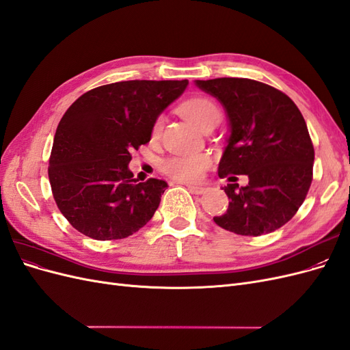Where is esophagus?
I'll list each match as a JSON object with an SVG mask.
<instances>
[{
  "instance_id": "34e87169",
  "label": "esophagus",
  "mask_w": 350,
  "mask_h": 350,
  "mask_svg": "<svg viewBox=\"0 0 350 350\" xmlns=\"http://www.w3.org/2000/svg\"><path fill=\"white\" fill-rule=\"evenodd\" d=\"M187 188L191 191L193 194H204L206 193V188L204 187H200V185H193V184H185Z\"/></svg>"
}]
</instances>
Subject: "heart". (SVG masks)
<instances>
[{
    "instance_id": "1",
    "label": "heart",
    "mask_w": 350,
    "mask_h": 350,
    "mask_svg": "<svg viewBox=\"0 0 350 350\" xmlns=\"http://www.w3.org/2000/svg\"><path fill=\"white\" fill-rule=\"evenodd\" d=\"M179 112L187 121L194 124L201 129L208 120L219 113V109L213 100L203 96H196L185 100ZM161 120H157L153 126V135H157L161 131ZM208 166V157L206 154H191V156H176L163 162L162 169L166 175H169L178 181H197L203 175L204 169Z\"/></svg>"
}]
</instances>
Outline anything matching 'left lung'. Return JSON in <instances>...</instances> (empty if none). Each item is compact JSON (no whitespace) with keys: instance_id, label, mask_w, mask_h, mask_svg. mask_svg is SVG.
I'll return each instance as SVG.
<instances>
[{"instance_id":"1","label":"left lung","mask_w":350,"mask_h":350,"mask_svg":"<svg viewBox=\"0 0 350 350\" xmlns=\"http://www.w3.org/2000/svg\"><path fill=\"white\" fill-rule=\"evenodd\" d=\"M224 107L229 137L219 162L229 207L215 224L238 235L260 237L282 228L304 203L312 181L314 147L301 111L278 89L250 79L196 80Z\"/></svg>"}]
</instances>
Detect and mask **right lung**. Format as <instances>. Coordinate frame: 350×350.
I'll return each mask as SVG.
<instances>
[{"label": "right lung", "instance_id": "right-lung-1", "mask_svg": "<svg viewBox=\"0 0 350 350\" xmlns=\"http://www.w3.org/2000/svg\"><path fill=\"white\" fill-rule=\"evenodd\" d=\"M188 80H130L92 89L62 116L49 157L55 203L70 225L98 241L122 239L149 221L167 184L137 183L131 152L147 144L157 116Z\"/></svg>", "mask_w": 350, "mask_h": 350}]
</instances>
